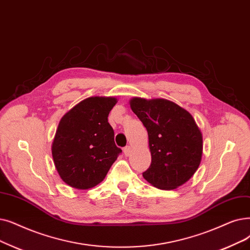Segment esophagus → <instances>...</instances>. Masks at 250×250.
I'll use <instances>...</instances> for the list:
<instances>
[{
    "instance_id": "obj_1",
    "label": "esophagus",
    "mask_w": 250,
    "mask_h": 250,
    "mask_svg": "<svg viewBox=\"0 0 250 250\" xmlns=\"http://www.w3.org/2000/svg\"><path fill=\"white\" fill-rule=\"evenodd\" d=\"M124 153H125V156L131 155V153H132V147H131V146L125 147V148H124Z\"/></svg>"
}]
</instances>
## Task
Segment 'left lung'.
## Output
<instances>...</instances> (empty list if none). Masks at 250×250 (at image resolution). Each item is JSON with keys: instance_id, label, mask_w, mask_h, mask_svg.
Segmentation results:
<instances>
[{"instance_id": "8db88e82", "label": "left lung", "mask_w": 250, "mask_h": 250, "mask_svg": "<svg viewBox=\"0 0 250 250\" xmlns=\"http://www.w3.org/2000/svg\"><path fill=\"white\" fill-rule=\"evenodd\" d=\"M147 129L151 165L144 179L161 190L184 185L196 172L202 157V133L190 112L167 99L129 100Z\"/></svg>"}]
</instances>
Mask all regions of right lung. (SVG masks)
Returning a JSON list of instances; mask_svg holds the SVG:
<instances>
[{
    "mask_svg": "<svg viewBox=\"0 0 250 250\" xmlns=\"http://www.w3.org/2000/svg\"><path fill=\"white\" fill-rule=\"evenodd\" d=\"M116 103L115 97H90L60 119L52 156L58 175L68 186L80 190L97 186L122 152L108 123Z\"/></svg>",
    "mask_w": 250,
    "mask_h": 250,
    "instance_id": "1",
    "label": "right lung"
}]
</instances>
